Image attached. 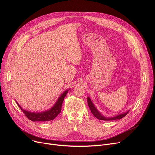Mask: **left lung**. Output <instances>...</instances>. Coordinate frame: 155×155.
<instances>
[{"mask_svg": "<svg viewBox=\"0 0 155 155\" xmlns=\"http://www.w3.org/2000/svg\"><path fill=\"white\" fill-rule=\"evenodd\" d=\"M87 102H88V107L89 108H90L91 109V111L92 113V114L96 118L99 119L100 120H104V121H109V120H118V119H121L124 118V117H125L127 114V113L129 112H125V113H123V114H121L120 115H118V116H116L114 117H112V118H105V117L103 116L99 112H98V110L96 109V108L94 107V105H93L92 102L91 101V100L90 99V98L88 97L87 98Z\"/></svg>", "mask_w": 155, "mask_h": 155, "instance_id": "1", "label": "left lung"}]
</instances>
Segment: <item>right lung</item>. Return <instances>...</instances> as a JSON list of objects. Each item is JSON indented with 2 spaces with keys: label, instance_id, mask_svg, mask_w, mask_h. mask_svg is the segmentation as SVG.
Wrapping results in <instances>:
<instances>
[{
  "label": "right lung",
  "instance_id": "add662e5",
  "mask_svg": "<svg viewBox=\"0 0 155 155\" xmlns=\"http://www.w3.org/2000/svg\"><path fill=\"white\" fill-rule=\"evenodd\" d=\"M68 91L64 92L63 94L61 96L58 100L56 102L55 105L51 108L49 110L45 111L43 112H39V113H35V112H30L28 111H26L23 110L22 107L18 104V107L20 109L22 110L23 113L25 114V116L28 118L30 120L32 121H50L54 120L56 116H57L61 110V107L63 101L64 100V98L66 96Z\"/></svg>",
  "mask_w": 155,
  "mask_h": 155
}]
</instances>
